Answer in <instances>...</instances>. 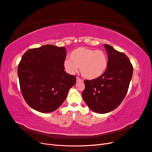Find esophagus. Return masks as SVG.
Listing matches in <instances>:
<instances>
[{"label":"esophagus","mask_w":152,"mask_h":152,"mask_svg":"<svg viewBox=\"0 0 152 152\" xmlns=\"http://www.w3.org/2000/svg\"><path fill=\"white\" fill-rule=\"evenodd\" d=\"M83 80H82L81 79H80L79 77H77V82H82Z\"/></svg>","instance_id":"1"}]
</instances>
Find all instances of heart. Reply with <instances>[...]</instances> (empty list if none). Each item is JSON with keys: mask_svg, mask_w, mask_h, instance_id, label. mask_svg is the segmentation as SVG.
I'll list each match as a JSON object with an SVG mask.
<instances>
[{"mask_svg": "<svg viewBox=\"0 0 152 152\" xmlns=\"http://www.w3.org/2000/svg\"><path fill=\"white\" fill-rule=\"evenodd\" d=\"M66 72L75 73L80 68L81 75L88 80H94L104 74L108 66V56L102 50L79 48L70 53V59L64 61Z\"/></svg>", "mask_w": 152, "mask_h": 152, "instance_id": "obj_1", "label": "heart"}]
</instances>
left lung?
<instances>
[{
  "label": "left lung",
  "mask_w": 152,
  "mask_h": 152,
  "mask_svg": "<svg viewBox=\"0 0 152 152\" xmlns=\"http://www.w3.org/2000/svg\"><path fill=\"white\" fill-rule=\"evenodd\" d=\"M108 66L103 75L94 80H85L82 98L89 108L103 114L112 111L121 103L127 93L133 67L125 54L108 44L104 45Z\"/></svg>",
  "instance_id": "1"
}]
</instances>
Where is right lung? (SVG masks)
<instances>
[{
  "mask_svg": "<svg viewBox=\"0 0 152 152\" xmlns=\"http://www.w3.org/2000/svg\"><path fill=\"white\" fill-rule=\"evenodd\" d=\"M65 47L44 45L23 54L18 67L20 89L30 107L41 113L57 110L66 98L76 77L65 71Z\"/></svg>",
  "mask_w": 152,
  "mask_h": 152,
  "instance_id": "1",
  "label": "right lung"
}]
</instances>
